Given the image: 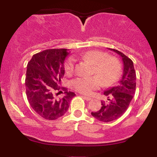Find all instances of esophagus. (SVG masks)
<instances>
[{"label":"esophagus","mask_w":157,"mask_h":157,"mask_svg":"<svg viewBox=\"0 0 157 157\" xmlns=\"http://www.w3.org/2000/svg\"><path fill=\"white\" fill-rule=\"evenodd\" d=\"M82 97H83V98L85 99V100H87V101H90V100H92V98L90 97H86V96H82Z\"/></svg>","instance_id":"1"}]
</instances>
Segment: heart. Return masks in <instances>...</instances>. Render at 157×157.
<instances>
[{"instance_id":"heart-1","label":"heart","mask_w":157,"mask_h":157,"mask_svg":"<svg viewBox=\"0 0 157 157\" xmlns=\"http://www.w3.org/2000/svg\"><path fill=\"white\" fill-rule=\"evenodd\" d=\"M82 58L94 64L93 75L89 77H77L71 81L73 89L84 94H90L93 91L103 86H110L118 79L121 72V64L117 58L108 56L105 52L91 50L85 52ZM66 73L71 74L75 69V60L70 57L64 65Z\"/></svg>"}]
</instances>
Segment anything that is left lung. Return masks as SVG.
Instances as JSON below:
<instances>
[{"instance_id": "obj_1", "label": "left lung", "mask_w": 157, "mask_h": 157, "mask_svg": "<svg viewBox=\"0 0 157 157\" xmlns=\"http://www.w3.org/2000/svg\"><path fill=\"white\" fill-rule=\"evenodd\" d=\"M118 54L123 62V72L121 78L113 87L104 91L107 101H102L101 109L91 115L100 121L109 122L122 116L130 105L136 91V71L133 61L118 50L109 48Z\"/></svg>"}]
</instances>
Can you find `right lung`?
<instances>
[{"instance_id": "right-lung-1", "label": "right lung", "mask_w": 157, "mask_h": 157, "mask_svg": "<svg viewBox=\"0 0 157 157\" xmlns=\"http://www.w3.org/2000/svg\"><path fill=\"white\" fill-rule=\"evenodd\" d=\"M68 54L66 48L46 49L34 55L27 64V99L34 111L46 120H55L62 117L75 96L72 91L60 86L65 74L64 60ZM63 91L64 97L57 98Z\"/></svg>"}]
</instances>
